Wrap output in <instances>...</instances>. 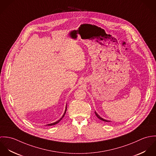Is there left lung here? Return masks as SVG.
<instances>
[{
  "label": "left lung",
  "instance_id": "obj_1",
  "mask_svg": "<svg viewBox=\"0 0 156 156\" xmlns=\"http://www.w3.org/2000/svg\"><path fill=\"white\" fill-rule=\"evenodd\" d=\"M95 115L97 116V117L98 118V119H100V120H101V121H105V122H111V121H109V120H107V119H103V118H101L96 112L95 111Z\"/></svg>",
  "mask_w": 156,
  "mask_h": 156
}]
</instances>
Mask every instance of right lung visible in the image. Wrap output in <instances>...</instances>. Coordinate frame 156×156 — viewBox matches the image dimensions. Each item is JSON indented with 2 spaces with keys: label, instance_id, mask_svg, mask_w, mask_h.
I'll list each match as a JSON object with an SVG mask.
<instances>
[{
  "label": "right lung",
  "instance_id": "add662e5",
  "mask_svg": "<svg viewBox=\"0 0 156 156\" xmlns=\"http://www.w3.org/2000/svg\"><path fill=\"white\" fill-rule=\"evenodd\" d=\"M67 105H66V109H65V112H64V114H63V115L62 116V117L58 120V121H56V122H53V123H51V124H47L46 126H54V125H55V124H58V123H59V121H61V120H62V119L64 118V116H65V115H66V111H67Z\"/></svg>",
  "mask_w": 156,
  "mask_h": 156
}]
</instances>
